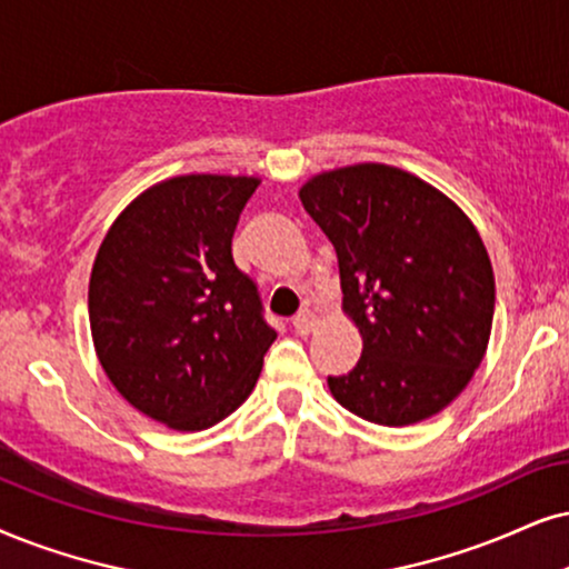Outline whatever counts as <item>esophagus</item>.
Returning a JSON list of instances; mask_svg holds the SVG:
<instances>
[{
    "label": "esophagus",
    "mask_w": 569,
    "mask_h": 569,
    "mask_svg": "<svg viewBox=\"0 0 569 569\" xmlns=\"http://www.w3.org/2000/svg\"><path fill=\"white\" fill-rule=\"evenodd\" d=\"M291 326H293V330H297V333H309V330L315 328V315L309 312V309H301L297 318L291 320Z\"/></svg>",
    "instance_id": "esophagus-1"
}]
</instances>
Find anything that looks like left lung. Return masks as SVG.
Wrapping results in <instances>:
<instances>
[{
    "instance_id": "left-lung-1",
    "label": "left lung",
    "mask_w": 569,
    "mask_h": 569,
    "mask_svg": "<svg viewBox=\"0 0 569 569\" xmlns=\"http://www.w3.org/2000/svg\"><path fill=\"white\" fill-rule=\"evenodd\" d=\"M341 272L362 357L330 376L336 401L378 426H412L470 383L493 322V270L467 214L388 164H351L301 186Z\"/></svg>"
}]
</instances>
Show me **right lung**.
<instances>
[{
	"label": "right lung",
	"mask_w": 569,
	"mask_h": 569,
	"mask_svg": "<svg viewBox=\"0 0 569 569\" xmlns=\"http://www.w3.org/2000/svg\"><path fill=\"white\" fill-rule=\"evenodd\" d=\"M260 181L178 176L112 222L89 283L97 357L120 397L176 430L236 412L276 330L257 283L236 268V222Z\"/></svg>",
	"instance_id": "1"
}]
</instances>
